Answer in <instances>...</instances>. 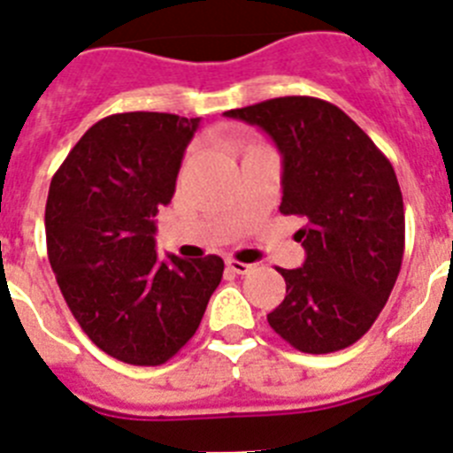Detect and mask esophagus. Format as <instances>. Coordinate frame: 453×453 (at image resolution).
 Wrapping results in <instances>:
<instances>
[{
	"mask_svg": "<svg viewBox=\"0 0 453 453\" xmlns=\"http://www.w3.org/2000/svg\"><path fill=\"white\" fill-rule=\"evenodd\" d=\"M227 268L236 275H248L252 271V264H243V262H236V259H227Z\"/></svg>",
	"mask_w": 453,
	"mask_h": 453,
	"instance_id": "esophagus-1",
	"label": "esophagus"
}]
</instances>
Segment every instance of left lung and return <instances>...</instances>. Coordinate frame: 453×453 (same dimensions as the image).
I'll use <instances>...</instances> for the list:
<instances>
[{"label":"left lung","instance_id":"1","mask_svg":"<svg viewBox=\"0 0 453 453\" xmlns=\"http://www.w3.org/2000/svg\"><path fill=\"white\" fill-rule=\"evenodd\" d=\"M226 117L259 128L282 156V214L304 264L280 268L287 296L268 325L293 348H349L381 313L404 257V201L388 157L343 110L313 96H280Z\"/></svg>","mask_w":453,"mask_h":453}]
</instances>
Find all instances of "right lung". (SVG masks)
<instances>
[{"instance_id":"obj_1","label":"right lung","mask_w":453,"mask_h":453,"mask_svg":"<svg viewBox=\"0 0 453 453\" xmlns=\"http://www.w3.org/2000/svg\"><path fill=\"white\" fill-rule=\"evenodd\" d=\"M201 119L121 112L96 121L49 187L44 230L60 293L89 341L130 365H160L196 334L223 259L156 252V214L176 191Z\"/></svg>"}]
</instances>
